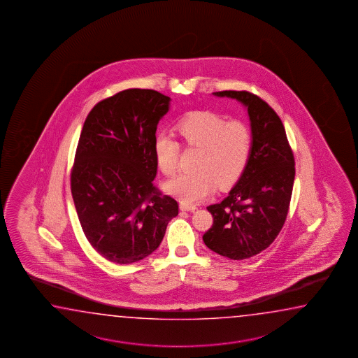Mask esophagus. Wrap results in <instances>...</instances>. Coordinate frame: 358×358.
<instances>
[{
    "label": "esophagus",
    "mask_w": 358,
    "mask_h": 358,
    "mask_svg": "<svg viewBox=\"0 0 358 358\" xmlns=\"http://www.w3.org/2000/svg\"><path fill=\"white\" fill-rule=\"evenodd\" d=\"M180 210H196V204H188V203H184V202H182V203H180Z\"/></svg>",
    "instance_id": "obj_1"
}]
</instances>
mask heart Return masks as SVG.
Instances as JSON below:
<instances>
[{
    "label": "heart",
    "mask_w": 358,
    "mask_h": 358,
    "mask_svg": "<svg viewBox=\"0 0 358 358\" xmlns=\"http://www.w3.org/2000/svg\"><path fill=\"white\" fill-rule=\"evenodd\" d=\"M184 148L198 150L194 173L180 174L166 184L171 194L193 203L210 194L216 184L231 187L244 174L252 150V134L241 120H224L216 113H190L176 127ZM179 142L168 134L155 137V160L162 174L174 176L179 166Z\"/></svg>",
    "instance_id": "heart-1"
}]
</instances>
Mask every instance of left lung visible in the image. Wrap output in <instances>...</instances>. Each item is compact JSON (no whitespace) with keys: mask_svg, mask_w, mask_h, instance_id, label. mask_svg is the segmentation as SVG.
I'll use <instances>...</instances> for the list:
<instances>
[{"mask_svg":"<svg viewBox=\"0 0 358 358\" xmlns=\"http://www.w3.org/2000/svg\"><path fill=\"white\" fill-rule=\"evenodd\" d=\"M248 108L252 150L244 174L221 203L210 204L213 224L203 234L210 250L234 260L252 258L278 236L287 218L294 157L278 114L249 92H213Z\"/></svg>","mask_w":358,"mask_h":358,"instance_id":"8db88e82","label":"left lung"}]
</instances>
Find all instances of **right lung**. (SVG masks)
Returning a JSON list of instances; mask_svg holds the SVG:
<instances>
[{"mask_svg": "<svg viewBox=\"0 0 358 358\" xmlns=\"http://www.w3.org/2000/svg\"><path fill=\"white\" fill-rule=\"evenodd\" d=\"M170 98L128 89L86 117L71 169V192L85 236L106 259L131 264L154 252L176 217L174 198L154 185V141Z\"/></svg>", "mask_w": 358, "mask_h": 358, "instance_id": "1", "label": "right lung"}]
</instances>
